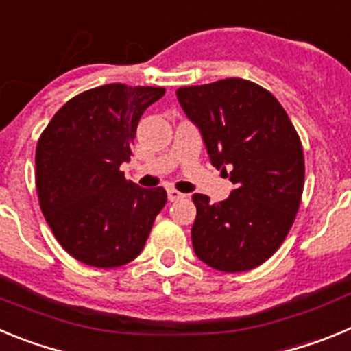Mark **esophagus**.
<instances>
[{"label": "esophagus", "instance_id": "esophagus-1", "mask_svg": "<svg viewBox=\"0 0 351 351\" xmlns=\"http://www.w3.org/2000/svg\"><path fill=\"white\" fill-rule=\"evenodd\" d=\"M167 195H169L170 202H176V200H181V198H184V195H182L181 191L173 190V188H169V190H167Z\"/></svg>", "mask_w": 351, "mask_h": 351}]
</instances>
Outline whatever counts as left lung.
I'll return each mask as SVG.
<instances>
[{"label": "left lung", "mask_w": 351, "mask_h": 351, "mask_svg": "<svg viewBox=\"0 0 351 351\" xmlns=\"http://www.w3.org/2000/svg\"><path fill=\"white\" fill-rule=\"evenodd\" d=\"M202 133L210 163L235 184L210 204L193 195L197 256L223 272H244L274 255L290 232L304 190L302 144L281 104L250 80L223 79L176 91Z\"/></svg>", "instance_id": "obj_1"}]
</instances>
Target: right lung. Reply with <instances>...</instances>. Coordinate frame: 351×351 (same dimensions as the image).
Masks as SVG:
<instances>
[{"mask_svg": "<svg viewBox=\"0 0 351 351\" xmlns=\"http://www.w3.org/2000/svg\"><path fill=\"white\" fill-rule=\"evenodd\" d=\"M163 88L105 84L73 96L54 114L36 144V191L58 243L86 265L112 269L141 255L163 188L126 181L137 125Z\"/></svg>", "mask_w": 351, "mask_h": 351, "instance_id": "obj_1", "label": "right lung"}]
</instances>
